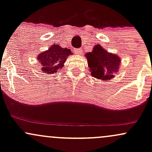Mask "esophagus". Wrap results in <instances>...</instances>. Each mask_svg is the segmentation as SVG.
Returning a JSON list of instances; mask_svg holds the SVG:
<instances>
[{"label":"esophagus","instance_id":"1","mask_svg":"<svg viewBox=\"0 0 152 152\" xmlns=\"http://www.w3.org/2000/svg\"><path fill=\"white\" fill-rule=\"evenodd\" d=\"M74 52L76 54H81L82 53V48H75L74 49Z\"/></svg>","mask_w":152,"mask_h":152}]
</instances>
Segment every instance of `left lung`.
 Masks as SVG:
<instances>
[{
    "mask_svg": "<svg viewBox=\"0 0 152 152\" xmlns=\"http://www.w3.org/2000/svg\"><path fill=\"white\" fill-rule=\"evenodd\" d=\"M89 70L93 77L109 81L118 71L121 59L116 54L109 53L100 45L94 46L90 53H86Z\"/></svg>",
    "mask_w": 152,
    "mask_h": 152,
    "instance_id": "left-lung-1",
    "label": "left lung"
}]
</instances>
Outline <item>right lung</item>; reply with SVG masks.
Listing matches in <instances>:
<instances>
[{
  "label": "right lung",
  "instance_id": "right-lung-1",
  "mask_svg": "<svg viewBox=\"0 0 152 152\" xmlns=\"http://www.w3.org/2000/svg\"><path fill=\"white\" fill-rule=\"evenodd\" d=\"M71 54L70 49L63 48L59 45L53 44L48 50L40 53L37 59L41 65V71L43 73L53 74L61 69L64 62Z\"/></svg>",
  "mask_w": 152,
  "mask_h": 152
}]
</instances>
